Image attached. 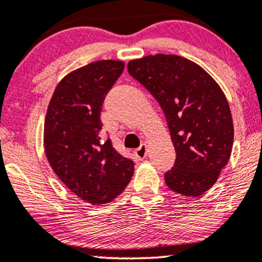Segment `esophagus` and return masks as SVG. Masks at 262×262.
Here are the masks:
<instances>
[{
  "mask_svg": "<svg viewBox=\"0 0 262 262\" xmlns=\"http://www.w3.org/2000/svg\"><path fill=\"white\" fill-rule=\"evenodd\" d=\"M134 153L138 159H145L146 156H147V146H146V144H142L140 147L135 149Z\"/></svg>",
  "mask_w": 262,
  "mask_h": 262,
  "instance_id": "esophagus-1",
  "label": "esophagus"
}]
</instances>
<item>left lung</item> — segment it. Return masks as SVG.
<instances>
[{"instance_id": "left-lung-1", "label": "left lung", "mask_w": 262, "mask_h": 262, "mask_svg": "<svg viewBox=\"0 0 262 262\" xmlns=\"http://www.w3.org/2000/svg\"><path fill=\"white\" fill-rule=\"evenodd\" d=\"M129 74L149 91L165 115L176 151L165 183L184 196H200L228 164L233 124L226 97L215 80L177 55H148L128 63Z\"/></svg>"}]
</instances>
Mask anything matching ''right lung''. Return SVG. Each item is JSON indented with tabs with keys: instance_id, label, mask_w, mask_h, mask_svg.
Listing matches in <instances>:
<instances>
[{
	"instance_id": "obj_1",
	"label": "right lung",
	"mask_w": 262,
	"mask_h": 262,
	"mask_svg": "<svg viewBox=\"0 0 262 262\" xmlns=\"http://www.w3.org/2000/svg\"><path fill=\"white\" fill-rule=\"evenodd\" d=\"M124 62L96 61L75 69L56 86L44 123L45 155L52 170L81 200L102 205L117 198L134 172L102 135L103 102Z\"/></svg>"
}]
</instances>
